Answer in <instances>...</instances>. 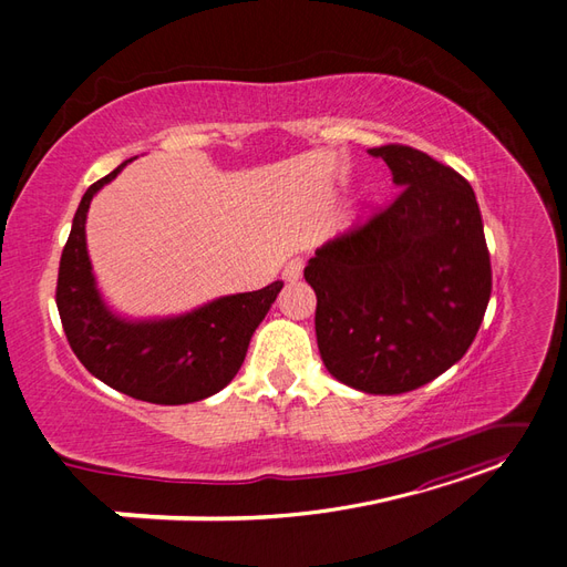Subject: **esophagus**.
<instances>
[{
  "mask_svg": "<svg viewBox=\"0 0 567 567\" xmlns=\"http://www.w3.org/2000/svg\"><path fill=\"white\" fill-rule=\"evenodd\" d=\"M302 267H305V260L300 255H296V257H290V260L286 262V267H284V279L286 281H298L300 277H302Z\"/></svg>",
  "mask_w": 567,
  "mask_h": 567,
  "instance_id": "obj_1",
  "label": "esophagus"
}]
</instances>
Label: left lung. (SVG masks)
<instances>
[{
	"instance_id": "8db88e82",
	"label": "left lung",
	"mask_w": 567,
	"mask_h": 567,
	"mask_svg": "<svg viewBox=\"0 0 567 567\" xmlns=\"http://www.w3.org/2000/svg\"><path fill=\"white\" fill-rule=\"evenodd\" d=\"M369 153L388 163L400 194L317 248L305 281L317 293V346L333 379L400 394L466 354L492 267L475 194L456 169L402 144Z\"/></svg>"
}]
</instances>
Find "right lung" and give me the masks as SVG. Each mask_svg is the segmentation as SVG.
<instances>
[{"label":"right lung","instance_id":"obj_1","mask_svg":"<svg viewBox=\"0 0 567 567\" xmlns=\"http://www.w3.org/2000/svg\"><path fill=\"white\" fill-rule=\"evenodd\" d=\"M130 161L94 182L78 205L59 265L61 323L82 367L113 390L151 404L198 402L231 383L284 281L217 298L182 317L130 321L113 315L94 281L84 221L94 194Z\"/></svg>","mask_w":567,"mask_h":567}]
</instances>
